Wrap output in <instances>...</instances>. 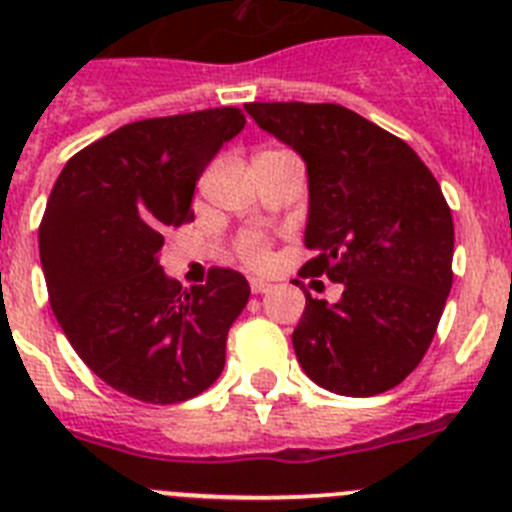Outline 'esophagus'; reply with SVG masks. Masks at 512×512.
Returning <instances> with one entry per match:
<instances>
[{"label": "esophagus", "mask_w": 512, "mask_h": 512, "mask_svg": "<svg viewBox=\"0 0 512 512\" xmlns=\"http://www.w3.org/2000/svg\"><path fill=\"white\" fill-rule=\"evenodd\" d=\"M269 287H271V284L266 282V279H256V277L251 279V292H253V295H264V292H269Z\"/></svg>", "instance_id": "1"}]
</instances>
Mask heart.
Masks as SVG:
<instances>
[{
    "mask_svg": "<svg viewBox=\"0 0 512 512\" xmlns=\"http://www.w3.org/2000/svg\"><path fill=\"white\" fill-rule=\"evenodd\" d=\"M235 253L248 266H264L269 261V238L261 230H243L235 238Z\"/></svg>",
    "mask_w": 512,
    "mask_h": 512,
    "instance_id": "heart-1",
    "label": "heart"
}]
</instances>
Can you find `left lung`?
<instances>
[{
    "instance_id": "1",
    "label": "left lung",
    "mask_w": 512,
    "mask_h": 512,
    "mask_svg": "<svg viewBox=\"0 0 512 512\" xmlns=\"http://www.w3.org/2000/svg\"><path fill=\"white\" fill-rule=\"evenodd\" d=\"M246 112L305 158L315 256L302 274L343 284L336 305L305 295L297 361L336 395L392 390L431 346L454 282V220L436 176L405 140L341 104L251 102Z\"/></svg>"
}]
</instances>
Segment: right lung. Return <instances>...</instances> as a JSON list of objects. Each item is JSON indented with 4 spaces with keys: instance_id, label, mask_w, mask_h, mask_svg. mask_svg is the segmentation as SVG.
Returning <instances> with one entry per match:
<instances>
[{
    "instance_id": "right-lung-1",
    "label": "right lung",
    "mask_w": 512,
    "mask_h": 512,
    "mask_svg": "<svg viewBox=\"0 0 512 512\" xmlns=\"http://www.w3.org/2000/svg\"><path fill=\"white\" fill-rule=\"evenodd\" d=\"M238 107L122 125L71 156L40 220V264L58 325L122 395L174 405L220 377L251 287L212 266L182 289L158 266L166 228L194 220V184L241 133Z\"/></svg>"
}]
</instances>
